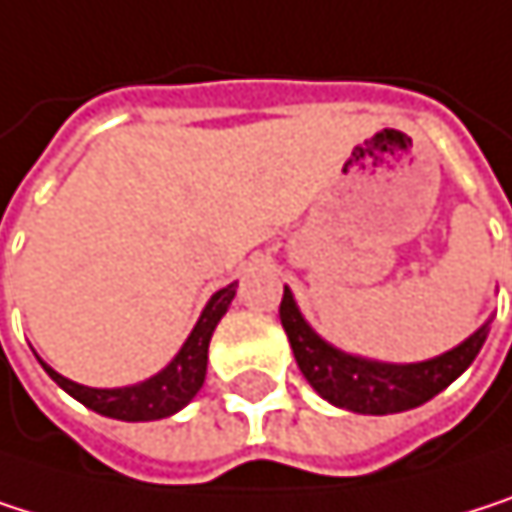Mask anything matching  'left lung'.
<instances>
[{"label": "left lung", "mask_w": 512, "mask_h": 512, "mask_svg": "<svg viewBox=\"0 0 512 512\" xmlns=\"http://www.w3.org/2000/svg\"><path fill=\"white\" fill-rule=\"evenodd\" d=\"M279 315H282L288 342L294 348L297 366H300L303 378L315 387V393L336 408H345L354 414H375V417L420 408L423 402H429L441 390H447L474 363V357L480 354V348L489 336V324H492V321H486L462 345H456L447 354H438L432 360L381 363V360L348 354V351L330 345L327 339H321L303 318L291 288H285Z\"/></svg>", "instance_id": "8db88e82"}]
</instances>
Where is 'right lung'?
<instances>
[{
	"mask_svg": "<svg viewBox=\"0 0 512 512\" xmlns=\"http://www.w3.org/2000/svg\"><path fill=\"white\" fill-rule=\"evenodd\" d=\"M236 297V282L215 291L209 297V303L203 306L194 330L188 333V339L182 342L179 354L152 378L140 381V384H128V387H113V390H101V387H83L77 381H68L65 375H59L56 369H50L44 360V372L68 393L74 396L80 405H86L89 411L101 414V417H113V420H125V423H149V420H164L176 411H182L203 387L206 378V354H209V339L218 327V321L224 318L227 306Z\"/></svg>",
	"mask_w": 512,
	"mask_h": 512,
	"instance_id": "add662e5",
	"label": "right lung"
}]
</instances>
